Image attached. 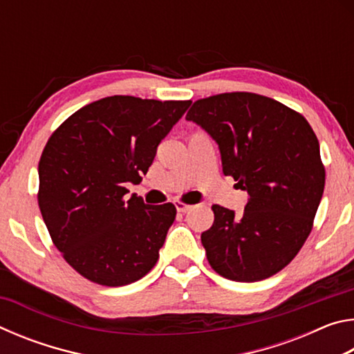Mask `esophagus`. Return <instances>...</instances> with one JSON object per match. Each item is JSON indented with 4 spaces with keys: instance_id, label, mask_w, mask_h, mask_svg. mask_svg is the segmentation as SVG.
Returning a JSON list of instances; mask_svg holds the SVG:
<instances>
[{
    "instance_id": "34e87169",
    "label": "esophagus",
    "mask_w": 354,
    "mask_h": 354,
    "mask_svg": "<svg viewBox=\"0 0 354 354\" xmlns=\"http://www.w3.org/2000/svg\"><path fill=\"white\" fill-rule=\"evenodd\" d=\"M175 206H176V211L181 212V214L189 212L192 209L190 205H185V203H181V201H175Z\"/></svg>"
}]
</instances>
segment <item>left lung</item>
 Returning a JSON list of instances; mask_svg holds the SVG:
<instances>
[{
  "label": "left lung",
  "mask_w": 354,
  "mask_h": 354,
  "mask_svg": "<svg viewBox=\"0 0 354 354\" xmlns=\"http://www.w3.org/2000/svg\"><path fill=\"white\" fill-rule=\"evenodd\" d=\"M218 145L221 167L248 194L242 215L212 206L201 234L211 267L241 283L266 279L303 247L325 189L320 145L306 118L248 92L195 101L185 115Z\"/></svg>",
  "instance_id": "left-lung-1"
}]
</instances>
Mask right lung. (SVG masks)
Masks as SVG:
<instances>
[{
  "label": "right lung",
  "instance_id": "add662e5",
  "mask_svg": "<svg viewBox=\"0 0 354 354\" xmlns=\"http://www.w3.org/2000/svg\"><path fill=\"white\" fill-rule=\"evenodd\" d=\"M192 101L113 95L81 107L50 137L39 162V207L56 248L84 278L134 283L151 270L176 207L145 205L137 184Z\"/></svg>",
  "mask_w": 354,
  "mask_h": 354
}]
</instances>
